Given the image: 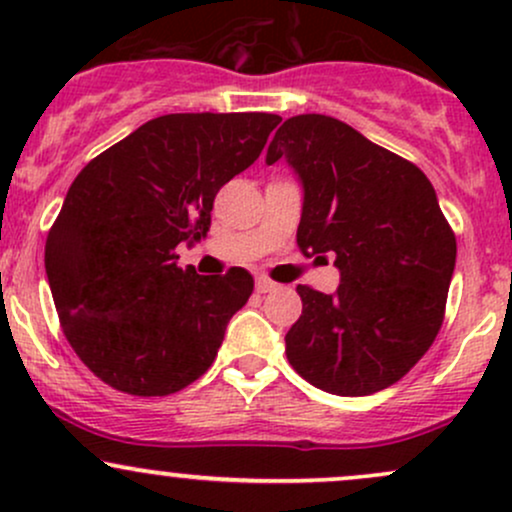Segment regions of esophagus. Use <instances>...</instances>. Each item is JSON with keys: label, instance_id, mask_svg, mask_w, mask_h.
Listing matches in <instances>:
<instances>
[{"label": "esophagus", "instance_id": "esophagus-1", "mask_svg": "<svg viewBox=\"0 0 512 512\" xmlns=\"http://www.w3.org/2000/svg\"><path fill=\"white\" fill-rule=\"evenodd\" d=\"M255 289H257V293H269V291L276 289V284L272 279H267V276H257Z\"/></svg>", "mask_w": 512, "mask_h": 512}]
</instances>
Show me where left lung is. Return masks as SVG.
<instances>
[{
	"instance_id": "8db88e82",
	"label": "left lung",
	"mask_w": 512,
	"mask_h": 512,
	"mask_svg": "<svg viewBox=\"0 0 512 512\" xmlns=\"http://www.w3.org/2000/svg\"><path fill=\"white\" fill-rule=\"evenodd\" d=\"M286 158L303 180L296 243L332 252L334 296L298 284L303 313L286 334L301 378L342 397L402 380L436 342L457 240L436 190L414 163L330 115H296L276 129L267 163Z\"/></svg>"
}]
</instances>
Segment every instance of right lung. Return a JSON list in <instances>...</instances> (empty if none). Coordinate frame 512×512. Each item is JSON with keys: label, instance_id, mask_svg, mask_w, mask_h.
I'll list each match as a JSON object with an SVG mask.
<instances>
[{"label": "right lung", "instance_id": "obj_1", "mask_svg": "<svg viewBox=\"0 0 512 512\" xmlns=\"http://www.w3.org/2000/svg\"><path fill=\"white\" fill-rule=\"evenodd\" d=\"M281 117L175 113L88 161L45 240V272L67 342L96 378L166 397L214 363L252 276H199L175 248L211 226L216 192L252 166Z\"/></svg>", "mask_w": 512, "mask_h": 512}]
</instances>
